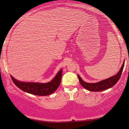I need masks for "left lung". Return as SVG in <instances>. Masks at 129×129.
I'll use <instances>...</instances> for the list:
<instances>
[{
    "mask_svg": "<svg viewBox=\"0 0 129 129\" xmlns=\"http://www.w3.org/2000/svg\"><path fill=\"white\" fill-rule=\"evenodd\" d=\"M124 62L123 63L122 66H121V69H120L119 71L115 76L111 77L108 78V79H105V80H102L101 82H98V83H86L81 79V77L79 75H78V78H79V82L81 84L83 88L85 89H88V90L90 91H101L105 90L108 88L112 87L116 83L118 82L121 76V74H122L123 68H124Z\"/></svg>",
    "mask_w": 129,
    "mask_h": 129,
    "instance_id": "1",
    "label": "left lung"
}]
</instances>
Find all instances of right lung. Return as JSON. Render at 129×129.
Masks as SVG:
<instances>
[{
  "label": "right lung",
  "instance_id": "right-lung-1",
  "mask_svg": "<svg viewBox=\"0 0 129 129\" xmlns=\"http://www.w3.org/2000/svg\"><path fill=\"white\" fill-rule=\"evenodd\" d=\"M61 76L62 69H61L51 82L46 83L22 82L16 80L11 76V78L16 86L21 90L32 94L43 96L50 94L57 90L61 80Z\"/></svg>",
  "mask_w": 129,
  "mask_h": 129
}]
</instances>
